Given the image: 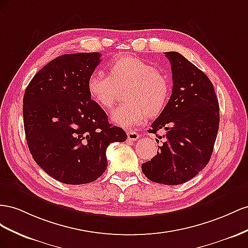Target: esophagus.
Returning a JSON list of instances; mask_svg holds the SVG:
<instances>
[{"label": "esophagus", "mask_w": 248, "mask_h": 248, "mask_svg": "<svg viewBox=\"0 0 248 248\" xmlns=\"http://www.w3.org/2000/svg\"><path fill=\"white\" fill-rule=\"evenodd\" d=\"M139 137H140V135L136 132H134V131L128 132V140H130V141H136L137 139H139Z\"/></svg>", "instance_id": "34e87169"}]
</instances>
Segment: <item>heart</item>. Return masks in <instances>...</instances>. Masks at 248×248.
Returning a JSON list of instances; mask_svg holds the SVG:
<instances>
[{
  "label": "heart",
  "instance_id": "1",
  "mask_svg": "<svg viewBox=\"0 0 248 248\" xmlns=\"http://www.w3.org/2000/svg\"><path fill=\"white\" fill-rule=\"evenodd\" d=\"M110 76L95 70L87 80L91 98L104 109H110L116 101L118 90L124 89L125 101L112 112L113 123L123 128L141 124L147 115L155 116L163 111L170 96L168 77L153 65L134 56H123L113 61Z\"/></svg>",
  "mask_w": 248,
  "mask_h": 248
}]
</instances>
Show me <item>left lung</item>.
<instances>
[{"mask_svg": "<svg viewBox=\"0 0 248 248\" xmlns=\"http://www.w3.org/2000/svg\"><path fill=\"white\" fill-rule=\"evenodd\" d=\"M172 72V93L150 133L166 131L163 144L141 165L152 182L180 185L206 167L219 128V104L213 84L193 63L176 52H166ZM159 141V140H158Z\"/></svg>", "mask_w": 248, "mask_h": 248, "instance_id": "obj_1", "label": "left lung"}]
</instances>
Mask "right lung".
Masks as SVG:
<instances>
[{
  "instance_id": "obj_1",
  "label": "right lung",
  "mask_w": 248,
  "mask_h": 248,
  "mask_svg": "<svg viewBox=\"0 0 248 248\" xmlns=\"http://www.w3.org/2000/svg\"><path fill=\"white\" fill-rule=\"evenodd\" d=\"M100 62L95 52L59 56L33 77L24 94V126L34 161L69 185L100 178L108 166L107 147L126 139L88 93L87 80Z\"/></svg>"
}]
</instances>
